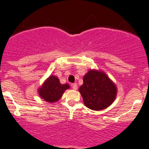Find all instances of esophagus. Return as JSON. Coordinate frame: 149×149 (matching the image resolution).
I'll return each instance as SVG.
<instances>
[{
  "label": "esophagus",
  "instance_id": "esophagus-1",
  "mask_svg": "<svg viewBox=\"0 0 149 149\" xmlns=\"http://www.w3.org/2000/svg\"><path fill=\"white\" fill-rule=\"evenodd\" d=\"M72 88L74 90H77V84L76 83H74V84H72Z\"/></svg>",
  "mask_w": 149,
  "mask_h": 149
}]
</instances>
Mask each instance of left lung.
<instances>
[{"label": "left lung", "mask_w": 149, "mask_h": 149, "mask_svg": "<svg viewBox=\"0 0 149 149\" xmlns=\"http://www.w3.org/2000/svg\"><path fill=\"white\" fill-rule=\"evenodd\" d=\"M84 83L79 88L84 105L93 111L109 107L117 96L116 85L104 72L89 70L84 76Z\"/></svg>", "instance_id": "1"}]
</instances>
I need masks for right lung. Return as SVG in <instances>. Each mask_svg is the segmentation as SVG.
Here are the masks:
<instances>
[{"mask_svg":"<svg viewBox=\"0 0 149 149\" xmlns=\"http://www.w3.org/2000/svg\"><path fill=\"white\" fill-rule=\"evenodd\" d=\"M70 88L68 84H62L54 75H50L44 81L41 87L38 88L39 96L48 103H55L61 99L65 90Z\"/></svg>","mask_w":149,"mask_h":149,"instance_id":"1","label":"right lung"}]
</instances>
